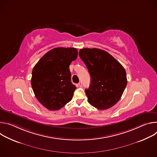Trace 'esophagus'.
Returning a JSON list of instances; mask_svg holds the SVG:
<instances>
[{"label":"esophagus","instance_id":"34e87169","mask_svg":"<svg viewBox=\"0 0 157 157\" xmlns=\"http://www.w3.org/2000/svg\"><path fill=\"white\" fill-rule=\"evenodd\" d=\"M78 86H79V87H81V86H82V82H81V81L79 82V83H78Z\"/></svg>","mask_w":157,"mask_h":157}]
</instances>
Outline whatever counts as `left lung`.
<instances>
[{"label":"left lung","instance_id":"1","mask_svg":"<svg viewBox=\"0 0 157 157\" xmlns=\"http://www.w3.org/2000/svg\"><path fill=\"white\" fill-rule=\"evenodd\" d=\"M79 55L91 79L90 86L85 89L88 102L99 110L114 106L127 86L124 67L113 56L101 49H81Z\"/></svg>","mask_w":157,"mask_h":157}]
</instances>
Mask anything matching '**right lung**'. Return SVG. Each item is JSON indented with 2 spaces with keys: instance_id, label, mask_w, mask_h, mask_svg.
<instances>
[{
  "instance_id": "add662e5",
  "label": "right lung",
  "mask_w": 157,
  "mask_h": 157,
  "mask_svg": "<svg viewBox=\"0 0 157 157\" xmlns=\"http://www.w3.org/2000/svg\"><path fill=\"white\" fill-rule=\"evenodd\" d=\"M78 57L75 48H53L32 70L31 84L37 100L50 110H59L73 98L76 87L71 81L70 65Z\"/></svg>"
}]
</instances>
